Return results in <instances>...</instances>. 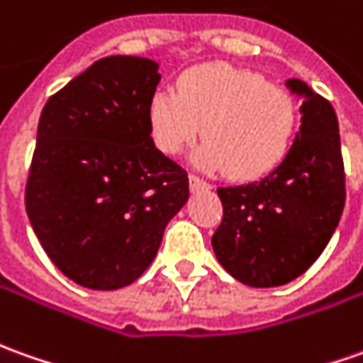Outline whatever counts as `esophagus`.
<instances>
[{
    "mask_svg": "<svg viewBox=\"0 0 363 363\" xmlns=\"http://www.w3.org/2000/svg\"><path fill=\"white\" fill-rule=\"evenodd\" d=\"M189 181H191V189H208L211 184L201 179L199 174H189Z\"/></svg>",
    "mask_w": 363,
    "mask_h": 363,
    "instance_id": "34e87169",
    "label": "esophagus"
}]
</instances>
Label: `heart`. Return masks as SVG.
Wrapping results in <instances>:
<instances>
[{
  "label": "heart",
  "mask_w": 363,
  "mask_h": 363,
  "mask_svg": "<svg viewBox=\"0 0 363 363\" xmlns=\"http://www.w3.org/2000/svg\"><path fill=\"white\" fill-rule=\"evenodd\" d=\"M149 129L164 155H179L201 135L196 162L252 181L278 167L294 139V97L264 77L224 63L186 69L177 91L159 89L149 101Z\"/></svg>",
  "instance_id": "heart-1"
}]
</instances>
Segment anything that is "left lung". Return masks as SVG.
<instances>
[{
  "mask_svg": "<svg viewBox=\"0 0 363 363\" xmlns=\"http://www.w3.org/2000/svg\"><path fill=\"white\" fill-rule=\"evenodd\" d=\"M286 85L302 97V125L284 161L262 181L216 191L223 220L213 234L214 254L228 274L254 288L304 274L326 248L346 202L336 111L300 79Z\"/></svg>",
  "mask_w": 363,
  "mask_h": 363,
  "instance_id": "obj_1",
  "label": "left lung"
}]
</instances>
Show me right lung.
<instances>
[{
  "label": "right lung",
  "mask_w": 363,
  "mask_h": 363,
  "mask_svg": "<svg viewBox=\"0 0 363 363\" xmlns=\"http://www.w3.org/2000/svg\"><path fill=\"white\" fill-rule=\"evenodd\" d=\"M147 57L111 55L51 95L39 117L26 211L51 262L79 286L139 278L189 199V174L155 147Z\"/></svg>",
  "instance_id": "add662e5"
}]
</instances>
